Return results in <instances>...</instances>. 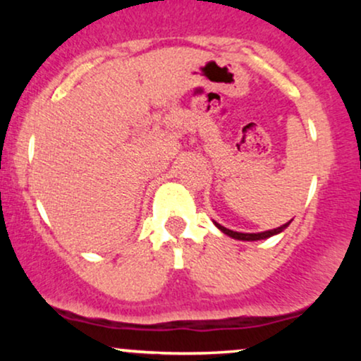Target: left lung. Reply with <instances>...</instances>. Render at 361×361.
I'll return each instance as SVG.
<instances>
[{
  "mask_svg": "<svg viewBox=\"0 0 361 361\" xmlns=\"http://www.w3.org/2000/svg\"><path fill=\"white\" fill-rule=\"evenodd\" d=\"M214 224L219 227V229L222 231L224 234H227V235H229V238H233V239H238V241H261V239H268V238H271V235L280 234L281 231L287 229L290 222L283 224V226H280V227H276V229L264 231V233H235V231L227 229V227L221 226V224H217V222H214Z\"/></svg>",
  "mask_w": 361,
  "mask_h": 361,
  "instance_id": "obj_1",
  "label": "left lung"
}]
</instances>
